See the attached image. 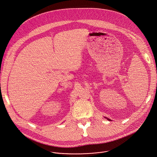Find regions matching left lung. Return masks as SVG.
Returning a JSON list of instances; mask_svg holds the SVG:
<instances>
[{"mask_svg": "<svg viewBox=\"0 0 157 157\" xmlns=\"http://www.w3.org/2000/svg\"><path fill=\"white\" fill-rule=\"evenodd\" d=\"M105 118H106V119H107L108 121H112L111 119H109V118H107V117H105Z\"/></svg>", "mask_w": 157, "mask_h": 157, "instance_id": "1", "label": "left lung"}]
</instances>
